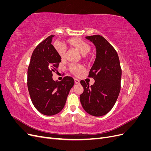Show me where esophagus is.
<instances>
[{"mask_svg": "<svg viewBox=\"0 0 151 151\" xmlns=\"http://www.w3.org/2000/svg\"><path fill=\"white\" fill-rule=\"evenodd\" d=\"M74 81L76 84H79L80 83V80L77 79H74Z\"/></svg>", "mask_w": 151, "mask_h": 151, "instance_id": "obj_1", "label": "esophagus"}]
</instances>
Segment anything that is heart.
Returning a JSON list of instances; mask_svg holds the SVG:
<instances>
[{
	"label": "heart",
	"mask_w": 151,
	"mask_h": 151,
	"mask_svg": "<svg viewBox=\"0 0 151 151\" xmlns=\"http://www.w3.org/2000/svg\"><path fill=\"white\" fill-rule=\"evenodd\" d=\"M69 43L78 50L83 55H85L91 50L90 45L88 43L79 38L71 39L69 41ZM56 50L60 57L62 58H64L66 53V48L63 45H58L56 47ZM69 68L70 71L75 75H79L84 70V67L79 64H71Z\"/></svg>",
	"instance_id": "b5f03b06"
}]
</instances>
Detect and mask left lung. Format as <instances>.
<instances>
[{
	"mask_svg": "<svg viewBox=\"0 0 151 151\" xmlns=\"http://www.w3.org/2000/svg\"><path fill=\"white\" fill-rule=\"evenodd\" d=\"M96 48V57L89 73L95 80L93 85L81 81L84 91L80 101L89 115L101 116L106 115L115 105L121 88L122 68L115 49L102 36H86Z\"/></svg>",
	"mask_w": 151,
	"mask_h": 151,
	"instance_id": "obj_1",
	"label": "left lung"
}]
</instances>
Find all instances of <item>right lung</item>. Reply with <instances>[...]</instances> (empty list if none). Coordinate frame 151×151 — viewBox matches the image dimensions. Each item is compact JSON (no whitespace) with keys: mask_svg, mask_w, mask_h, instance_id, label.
Returning <instances> with one entry per match:
<instances>
[{"mask_svg":"<svg viewBox=\"0 0 151 151\" xmlns=\"http://www.w3.org/2000/svg\"><path fill=\"white\" fill-rule=\"evenodd\" d=\"M54 35L40 43L32 53L28 70L27 84L34 106L45 115H54L64 107L70 89L74 84L72 77L65 76L61 81H53L58 72L61 57L51 44Z\"/></svg>","mask_w":151,"mask_h":151,"instance_id":"1","label":"right lung"}]
</instances>
